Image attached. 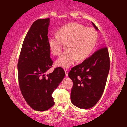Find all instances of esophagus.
<instances>
[{"instance_id":"esophagus-1","label":"esophagus","mask_w":127,"mask_h":127,"mask_svg":"<svg viewBox=\"0 0 127 127\" xmlns=\"http://www.w3.org/2000/svg\"><path fill=\"white\" fill-rule=\"evenodd\" d=\"M64 71H65V76H68V71L67 70H64Z\"/></svg>"}]
</instances>
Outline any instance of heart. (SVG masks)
Instances as JSON below:
<instances>
[{"mask_svg":"<svg viewBox=\"0 0 127 127\" xmlns=\"http://www.w3.org/2000/svg\"><path fill=\"white\" fill-rule=\"evenodd\" d=\"M98 34L92 28L85 27L81 24L72 22L59 28L57 35L48 37V45L53 55H59L63 44L66 50L56 61V65L68 68L75 61H80L90 55L95 47Z\"/></svg>","mask_w":127,"mask_h":127,"instance_id":"obj_1","label":"heart"}]
</instances>
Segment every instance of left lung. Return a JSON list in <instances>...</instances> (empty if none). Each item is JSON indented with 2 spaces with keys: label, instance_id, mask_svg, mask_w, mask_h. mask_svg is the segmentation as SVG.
<instances>
[{
  "label": "left lung",
  "instance_id": "8db88e82",
  "mask_svg": "<svg viewBox=\"0 0 127 127\" xmlns=\"http://www.w3.org/2000/svg\"><path fill=\"white\" fill-rule=\"evenodd\" d=\"M92 23L98 31V27ZM109 70V54L105 46L82 63L73 67L68 74L73 82L71 91L72 103L81 109L94 106L104 92Z\"/></svg>",
  "mask_w": 127,
  "mask_h": 127
}]
</instances>
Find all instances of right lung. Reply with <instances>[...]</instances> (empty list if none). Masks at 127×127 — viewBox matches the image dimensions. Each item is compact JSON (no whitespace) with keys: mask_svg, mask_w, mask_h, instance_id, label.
I'll return each mask as SVG.
<instances>
[{"mask_svg":"<svg viewBox=\"0 0 127 127\" xmlns=\"http://www.w3.org/2000/svg\"><path fill=\"white\" fill-rule=\"evenodd\" d=\"M50 18L32 24L24 40L17 64L18 82L26 101L32 109L44 111L55 104L52 94L65 76L60 67L45 73L52 66L48 45Z\"/></svg>","mask_w":127,"mask_h":127,"instance_id":"add662e5","label":"right lung"}]
</instances>
